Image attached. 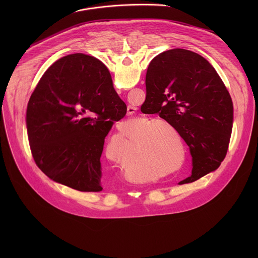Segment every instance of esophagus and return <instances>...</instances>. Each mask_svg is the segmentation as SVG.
Returning a JSON list of instances; mask_svg holds the SVG:
<instances>
[{"label": "esophagus", "instance_id": "obj_1", "mask_svg": "<svg viewBox=\"0 0 258 258\" xmlns=\"http://www.w3.org/2000/svg\"><path fill=\"white\" fill-rule=\"evenodd\" d=\"M137 112V108L136 107H133V106H127V114L128 115H133Z\"/></svg>", "mask_w": 258, "mask_h": 258}]
</instances>
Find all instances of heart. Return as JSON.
<instances>
[{"label":"heart","mask_w":258,"mask_h":258,"mask_svg":"<svg viewBox=\"0 0 258 258\" xmlns=\"http://www.w3.org/2000/svg\"><path fill=\"white\" fill-rule=\"evenodd\" d=\"M163 127L169 129L175 136L166 133ZM136 150L135 158L128 167L136 172L151 174L143 176L142 179L145 180H155L179 169L186 159L182 138L177 130L165 120H155L147 125L142 136L138 137L136 141ZM125 154L126 148H121L120 142L108 144L106 155L109 160L119 163Z\"/></svg>","instance_id":"heart-1"}]
</instances>
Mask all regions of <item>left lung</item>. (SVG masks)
Masks as SVG:
<instances>
[{"label":"left lung","instance_id":"left-lung-1","mask_svg":"<svg viewBox=\"0 0 258 258\" xmlns=\"http://www.w3.org/2000/svg\"><path fill=\"white\" fill-rule=\"evenodd\" d=\"M146 92L142 112L159 113L190 147L192 174L179 181L180 185L216 170L228 152L234 108L213 66L189 50L162 52L147 69Z\"/></svg>","mask_w":258,"mask_h":258}]
</instances>
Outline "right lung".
<instances>
[{
  "mask_svg": "<svg viewBox=\"0 0 258 258\" xmlns=\"http://www.w3.org/2000/svg\"><path fill=\"white\" fill-rule=\"evenodd\" d=\"M76 53L54 62L30 96L26 127L35 164L52 180L100 192L105 137L126 113L109 72Z\"/></svg>",
  "mask_w": 258,
  "mask_h": 258,
  "instance_id": "1",
  "label": "right lung"
}]
</instances>
